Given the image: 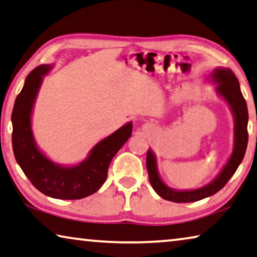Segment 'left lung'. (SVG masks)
Returning <instances> with one entry per match:
<instances>
[{
	"label": "left lung",
	"instance_id": "left-lung-1",
	"mask_svg": "<svg viewBox=\"0 0 257 257\" xmlns=\"http://www.w3.org/2000/svg\"><path fill=\"white\" fill-rule=\"evenodd\" d=\"M208 80H211L216 84V91L230 106L234 120V134H233V150L229 160L223 167L221 172L208 184L195 190H175L167 186L161 180L158 172L157 158L152 150L148 151L146 156V168H148L150 183L153 190L165 200L173 202H193L201 200L207 197L218 192L226 184L227 181L233 176L239 165L241 164L245 157L247 143H248V109L246 100L240 90L239 81L234 73L230 68L217 67L208 75Z\"/></svg>",
	"mask_w": 257,
	"mask_h": 257
}]
</instances>
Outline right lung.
Here are the masks:
<instances>
[{
    "label": "right lung",
    "instance_id": "1",
    "mask_svg": "<svg viewBox=\"0 0 257 257\" xmlns=\"http://www.w3.org/2000/svg\"><path fill=\"white\" fill-rule=\"evenodd\" d=\"M51 68V65H40L32 71L16 98L11 115L12 149L20 168L40 192L55 199L75 200L95 193L104 184L113 157L132 136L133 122L98 142L80 164L64 166L50 160L36 145L32 113L43 76Z\"/></svg>",
    "mask_w": 257,
    "mask_h": 257
}]
</instances>
